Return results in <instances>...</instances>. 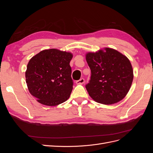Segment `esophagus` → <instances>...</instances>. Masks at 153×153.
Returning a JSON list of instances; mask_svg holds the SVG:
<instances>
[{
    "label": "esophagus",
    "mask_w": 153,
    "mask_h": 153,
    "mask_svg": "<svg viewBox=\"0 0 153 153\" xmlns=\"http://www.w3.org/2000/svg\"><path fill=\"white\" fill-rule=\"evenodd\" d=\"M84 82H85V80L84 79V78H80L79 80H77L76 82V84L78 85H81V84H84Z\"/></svg>",
    "instance_id": "obj_1"
}]
</instances>
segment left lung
<instances>
[{
	"label": "left lung",
	"mask_w": 153,
	"mask_h": 153,
	"mask_svg": "<svg viewBox=\"0 0 153 153\" xmlns=\"http://www.w3.org/2000/svg\"><path fill=\"white\" fill-rule=\"evenodd\" d=\"M91 71V80L85 86L91 98L104 105L121 101L128 94L133 79L131 64L117 50L104 48L85 54Z\"/></svg>",
	"instance_id": "1"
}]
</instances>
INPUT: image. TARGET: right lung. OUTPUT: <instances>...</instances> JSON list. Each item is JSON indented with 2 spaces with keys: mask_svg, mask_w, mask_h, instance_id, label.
Instances as JSON below:
<instances>
[{
  "mask_svg": "<svg viewBox=\"0 0 153 153\" xmlns=\"http://www.w3.org/2000/svg\"><path fill=\"white\" fill-rule=\"evenodd\" d=\"M73 54L52 48L41 51L27 64L25 78L30 93L37 101L47 106H56L66 101L73 89Z\"/></svg>",
  "mask_w": 153,
  "mask_h": 153,
  "instance_id": "1",
  "label": "right lung"
}]
</instances>
